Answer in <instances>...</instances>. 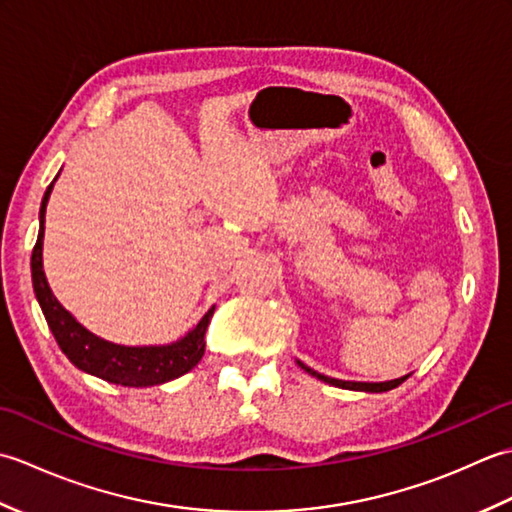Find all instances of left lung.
Masks as SVG:
<instances>
[{"label":"left lung","instance_id":"8db88e82","mask_svg":"<svg viewBox=\"0 0 512 512\" xmlns=\"http://www.w3.org/2000/svg\"><path fill=\"white\" fill-rule=\"evenodd\" d=\"M297 363L301 365V369H306L308 374H312V376H317L319 380H323V383L334 385V387H343V389H354V391H372V394H380V391L394 389V387H398L400 383H405V380L409 378V374H407V376L396 378V380H387V383H350V380H336V378H330V376H323V374H319V372H314V369H310L308 365H303L301 361H297Z\"/></svg>","mask_w":512,"mask_h":512}]
</instances>
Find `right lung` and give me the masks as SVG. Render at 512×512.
<instances>
[{
    "label": "right lung",
    "instance_id": "add662e5",
    "mask_svg": "<svg viewBox=\"0 0 512 512\" xmlns=\"http://www.w3.org/2000/svg\"><path fill=\"white\" fill-rule=\"evenodd\" d=\"M57 180V178H54ZM54 184V182H52ZM52 184L43 193L41 211H39V237L32 248L30 270H32V288H35L37 301L48 328L57 339L61 352L70 358V363L99 376L107 383H116L123 387H151L162 385L167 380L187 374L189 369L200 363L204 356V334L209 328L215 306L204 314L195 328L182 336L180 341L171 345H149V347H127L116 345L85 330L72 314L65 310L57 297L52 295L46 273H43V224H46V204L52 193Z\"/></svg>",
    "mask_w": 512,
    "mask_h": 512
}]
</instances>
